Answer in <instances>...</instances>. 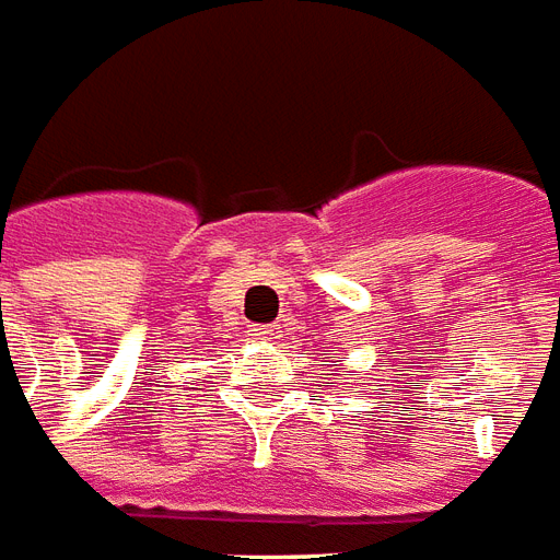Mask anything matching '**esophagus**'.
<instances>
[{"label": "esophagus", "mask_w": 560, "mask_h": 560, "mask_svg": "<svg viewBox=\"0 0 560 560\" xmlns=\"http://www.w3.org/2000/svg\"><path fill=\"white\" fill-rule=\"evenodd\" d=\"M252 335L258 338V341H267V343H279L284 338V326L281 323H269V326H255Z\"/></svg>", "instance_id": "esophagus-1"}]
</instances>
